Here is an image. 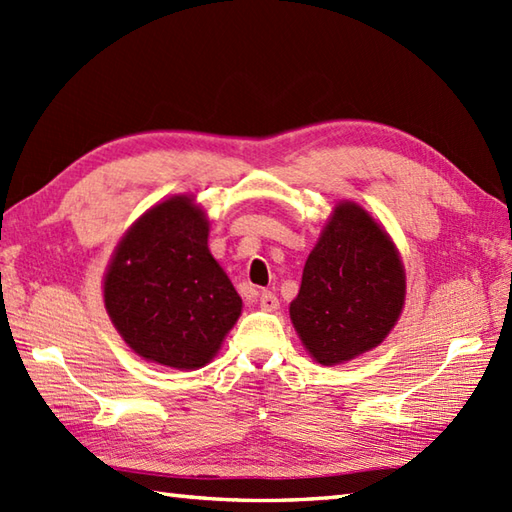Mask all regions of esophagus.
Here are the masks:
<instances>
[{
  "label": "esophagus",
  "instance_id": "obj_1",
  "mask_svg": "<svg viewBox=\"0 0 512 512\" xmlns=\"http://www.w3.org/2000/svg\"><path fill=\"white\" fill-rule=\"evenodd\" d=\"M259 308L266 312H275L279 308V299L270 290H264L262 295H259Z\"/></svg>",
  "mask_w": 512,
  "mask_h": 512
}]
</instances>
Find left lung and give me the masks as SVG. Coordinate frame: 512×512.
Masks as SVG:
<instances>
[{
	"label": "left lung",
	"mask_w": 512,
	"mask_h": 512,
	"mask_svg": "<svg viewBox=\"0 0 512 512\" xmlns=\"http://www.w3.org/2000/svg\"><path fill=\"white\" fill-rule=\"evenodd\" d=\"M405 295L394 239L361 204L343 200L306 259L290 321L314 361L341 365L387 339Z\"/></svg>",
	"instance_id": "1"
}]
</instances>
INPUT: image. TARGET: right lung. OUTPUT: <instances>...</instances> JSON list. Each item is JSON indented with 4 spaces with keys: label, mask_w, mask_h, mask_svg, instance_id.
I'll return each mask as SVG.
<instances>
[{
    "label": "right lung",
    "mask_w": 512,
    "mask_h": 512,
    "mask_svg": "<svg viewBox=\"0 0 512 512\" xmlns=\"http://www.w3.org/2000/svg\"><path fill=\"white\" fill-rule=\"evenodd\" d=\"M209 215L171 195L127 228L103 277V301L123 341L149 363L191 372L211 363L242 314L209 250Z\"/></svg>",
    "instance_id": "obj_1"
}]
</instances>
